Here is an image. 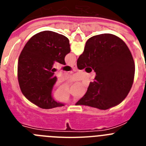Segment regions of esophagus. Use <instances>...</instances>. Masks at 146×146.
I'll return each mask as SVG.
<instances>
[{"instance_id":"34e87169","label":"esophagus","mask_w":146,"mask_h":146,"mask_svg":"<svg viewBox=\"0 0 146 146\" xmlns=\"http://www.w3.org/2000/svg\"><path fill=\"white\" fill-rule=\"evenodd\" d=\"M71 66H72L73 69H77V64H72V65H71Z\"/></svg>"}]
</instances>
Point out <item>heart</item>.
<instances>
[{"label":"heart","instance_id":"b5f03b06","mask_svg":"<svg viewBox=\"0 0 146 146\" xmlns=\"http://www.w3.org/2000/svg\"><path fill=\"white\" fill-rule=\"evenodd\" d=\"M68 98H69V97H67V98H58V99H62V100H66V99H68Z\"/></svg>","mask_w":146,"mask_h":146}]
</instances>
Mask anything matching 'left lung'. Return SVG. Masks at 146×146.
Instances as JSON below:
<instances>
[{
	"label": "left lung",
	"instance_id": "left-lung-1",
	"mask_svg": "<svg viewBox=\"0 0 146 146\" xmlns=\"http://www.w3.org/2000/svg\"><path fill=\"white\" fill-rule=\"evenodd\" d=\"M70 51L68 38L55 32L45 31L30 38L20 53L17 69L20 89L29 101L42 109L64 106L52 96L57 81L52 66L55 61L65 65Z\"/></svg>",
	"mask_w": 146,
	"mask_h": 146
}]
</instances>
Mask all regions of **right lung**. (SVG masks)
<instances>
[{"mask_svg": "<svg viewBox=\"0 0 146 146\" xmlns=\"http://www.w3.org/2000/svg\"><path fill=\"white\" fill-rule=\"evenodd\" d=\"M77 66L79 69L91 67L96 76L76 105L108 110L123 101L133 84L132 55L123 40L113 34L103 33L89 38Z\"/></svg>", "mask_w": 146, "mask_h": 146, "instance_id": "add662e5", "label": "right lung"}]
</instances>
